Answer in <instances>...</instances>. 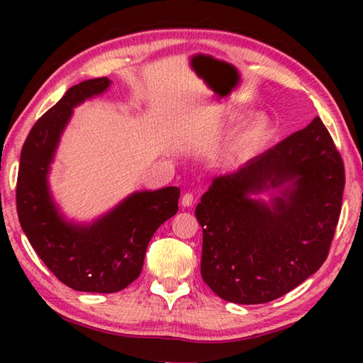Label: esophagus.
<instances>
[{
	"instance_id": "34e87169",
	"label": "esophagus",
	"mask_w": 363,
	"mask_h": 363,
	"mask_svg": "<svg viewBox=\"0 0 363 363\" xmlns=\"http://www.w3.org/2000/svg\"><path fill=\"white\" fill-rule=\"evenodd\" d=\"M181 203H182V206H192V203H194V194L192 192L184 194Z\"/></svg>"
}]
</instances>
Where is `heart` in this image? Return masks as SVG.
Instances as JSON below:
<instances>
[{
	"mask_svg": "<svg viewBox=\"0 0 363 363\" xmlns=\"http://www.w3.org/2000/svg\"><path fill=\"white\" fill-rule=\"evenodd\" d=\"M264 133H266V125H264V123H250V125L237 136L235 143L232 145V150L240 152L248 149V147L256 144L257 140L264 136Z\"/></svg>",
	"mask_w": 363,
	"mask_h": 363,
	"instance_id": "b5f03b06",
	"label": "heart"
}]
</instances>
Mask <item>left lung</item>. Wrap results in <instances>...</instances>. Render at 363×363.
Wrapping results in <instances>:
<instances>
[{"mask_svg": "<svg viewBox=\"0 0 363 363\" xmlns=\"http://www.w3.org/2000/svg\"><path fill=\"white\" fill-rule=\"evenodd\" d=\"M285 182L291 186L272 208L250 199ZM344 182L342 158L318 116L235 173L216 177L195 208L205 284L237 304L269 303L303 284L327 259Z\"/></svg>", "mask_w": 363, "mask_h": 363, "instance_id": "8db88e82", "label": "left lung"}]
</instances>
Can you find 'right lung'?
<instances>
[{
	"mask_svg": "<svg viewBox=\"0 0 363 363\" xmlns=\"http://www.w3.org/2000/svg\"><path fill=\"white\" fill-rule=\"evenodd\" d=\"M110 79L93 78L67 91L38 118L23 143L17 174V214L40 259L77 291L115 293L133 284L144 266L147 245L164 220L177 213L179 189L139 192L93 225L65 223L54 206L46 174L72 108L101 94Z\"/></svg>",
	"mask_w": 363,
	"mask_h": 363,
	"instance_id": "add662e5",
	"label": "right lung"
}]
</instances>
